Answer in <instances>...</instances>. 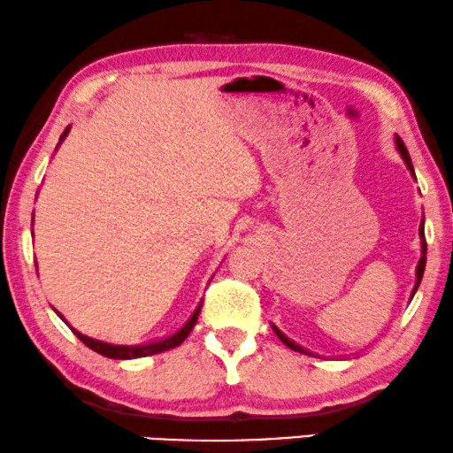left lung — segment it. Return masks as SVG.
<instances>
[{
    "label": "left lung",
    "mask_w": 453,
    "mask_h": 453,
    "mask_svg": "<svg viewBox=\"0 0 453 453\" xmlns=\"http://www.w3.org/2000/svg\"><path fill=\"white\" fill-rule=\"evenodd\" d=\"M396 148H398V151H400V156L404 157V162H406V165H409V170L412 172V176H415V168H412V162H411V156H409V151H406V145H404V142L403 139H400L398 135H396ZM425 263H426V240H425V229H423V226H420V258H418V265H417V275H415V283H412V289H411V299L415 297V293H417V289H418V285H420V279H423V273H425ZM273 330H275V334L279 336V339H281L285 345H288L289 349H293V351H297V353H303V355H311L308 349H303V347H299L296 341H291L288 334H283L281 330H279L275 324H273Z\"/></svg>",
    "instance_id": "1"
}]
</instances>
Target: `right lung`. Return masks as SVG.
Masks as SVG:
<instances>
[{"label":"right lung","mask_w":453,"mask_h":453,"mask_svg":"<svg viewBox=\"0 0 453 453\" xmlns=\"http://www.w3.org/2000/svg\"><path fill=\"white\" fill-rule=\"evenodd\" d=\"M69 131V127L65 131H63L61 135V142L65 139ZM203 308V302L196 305V310L190 314L187 320H184L180 326H178L174 333H170L168 336H162V339L157 341H150V342H142V345H112V342H104V341H98V339H92V336H86L78 333V330H73V334L78 336V339L84 342L86 347H90L92 351H96L100 355L108 357V359H137V357H148V355H156V353H164L168 351V349H174L180 345V342L187 339L190 334V330L195 328L196 324V318H199V311ZM61 316V314H59Z\"/></svg>","instance_id":"1"}]
</instances>
